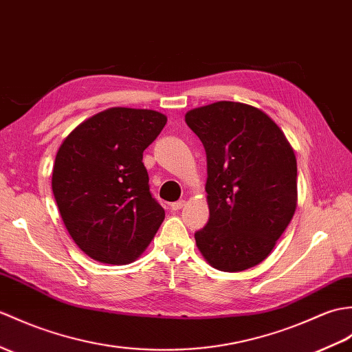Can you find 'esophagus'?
<instances>
[{"mask_svg": "<svg viewBox=\"0 0 352 352\" xmlns=\"http://www.w3.org/2000/svg\"><path fill=\"white\" fill-rule=\"evenodd\" d=\"M183 207H184V201L183 199L170 204V210H173V211H178V210H182Z\"/></svg>", "mask_w": 352, "mask_h": 352, "instance_id": "obj_1", "label": "esophagus"}]
</instances>
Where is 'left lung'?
I'll return each instance as SVG.
<instances>
[{"instance_id":"left-lung-1","label":"left lung","mask_w":352,"mask_h":352,"mask_svg":"<svg viewBox=\"0 0 352 352\" xmlns=\"http://www.w3.org/2000/svg\"><path fill=\"white\" fill-rule=\"evenodd\" d=\"M207 154L210 219L196 246L220 272L270 255L297 207V160L279 126L258 108L216 102L186 113Z\"/></svg>"}]
</instances>
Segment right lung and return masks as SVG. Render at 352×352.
Instances as JSON below:
<instances>
[{"instance_id":"add662e5","label":"right lung","mask_w":352,"mask_h":352,"mask_svg":"<svg viewBox=\"0 0 352 352\" xmlns=\"http://www.w3.org/2000/svg\"><path fill=\"white\" fill-rule=\"evenodd\" d=\"M165 124L157 111L111 108L61 144L52 192L73 241L89 258L129 264L156 235L165 210L150 192L142 153Z\"/></svg>"}]
</instances>
